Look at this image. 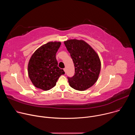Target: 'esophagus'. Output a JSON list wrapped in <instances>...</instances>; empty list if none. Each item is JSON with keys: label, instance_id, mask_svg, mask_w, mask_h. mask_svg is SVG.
Listing matches in <instances>:
<instances>
[{"label": "esophagus", "instance_id": "1", "mask_svg": "<svg viewBox=\"0 0 135 135\" xmlns=\"http://www.w3.org/2000/svg\"><path fill=\"white\" fill-rule=\"evenodd\" d=\"M64 71H65V73H66V68H64Z\"/></svg>", "mask_w": 135, "mask_h": 135}]
</instances>
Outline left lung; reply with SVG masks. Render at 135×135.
Wrapping results in <instances>:
<instances>
[{
  "instance_id": "1",
  "label": "left lung",
  "mask_w": 135,
  "mask_h": 135,
  "mask_svg": "<svg viewBox=\"0 0 135 135\" xmlns=\"http://www.w3.org/2000/svg\"><path fill=\"white\" fill-rule=\"evenodd\" d=\"M64 44L70 54L75 67V74L67 78L73 89L84 91L97 82L101 68L99 57L95 51L82 40H70Z\"/></svg>"
}]
</instances>
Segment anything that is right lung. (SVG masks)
<instances>
[{"mask_svg":"<svg viewBox=\"0 0 135 135\" xmlns=\"http://www.w3.org/2000/svg\"><path fill=\"white\" fill-rule=\"evenodd\" d=\"M60 42H49L38 48L29 61L28 71L32 84L37 88L49 90L54 87L61 75L63 69L57 66L56 53Z\"/></svg>","mask_w":135,"mask_h":135,"instance_id":"obj_1","label":"right lung"}]
</instances>
